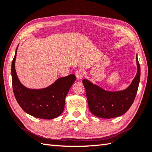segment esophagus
I'll use <instances>...</instances> for the list:
<instances>
[{
	"instance_id": "obj_1",
	"label": "esophagus",
	"mask_w": 152,
	"mask_h": 152,
	"mask_svg": "<svg viewBox=\"0 0 152 152\" xmlns=\"http://www.w3.org/2000/svg\"><path fill=\"white\" fill-rule=\"evenodd\" d=\"M84 71L82 69H79L76 72V76L78 79H82L84 76Z\"/></svg>"
}]
</instances>
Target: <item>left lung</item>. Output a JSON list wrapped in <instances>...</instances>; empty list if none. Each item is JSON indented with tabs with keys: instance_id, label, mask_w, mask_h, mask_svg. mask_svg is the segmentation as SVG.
<instances>
[{
	"instance_id": "8db88e82",
	"label": "left lung",
	"mask_w": 152,
	"mask_h": 152,
	"mask_svg": "<svg viewBox=\"0 0 152 152\" xmlns=\"http://www.w3.org/2000/svg\"><path fill=\"white\" fill-rule=\"evenodd\" d=\"M137 73L129 87L123 90L110 91L104 90L84 79V86L89 109L94 115L103 118H112L124 115L131 107L137 94L140 80V66L136 55Z\"/></svg>"
}]
</instances>
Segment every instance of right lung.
Listing matches in <instances>:
<instances>
[{"instance_id":"obj_1","label":"right lung","mask_w":152,"mask_h":152,"mask_svg":"<svg viewBox=\"0 0 152 152\" xmlns=\"http://www.w3.org/2000/svg\"><path fill=\"white\" fill-rule=\"evenodd\" d=\"M18 47L12 62L11 74L14 96L23 111L33 117L53 119L64 111L65 98L76 80L74 74L58 78L47 88L30 89L20 82L15 69Z\"/></svg>"}]
</instances>
